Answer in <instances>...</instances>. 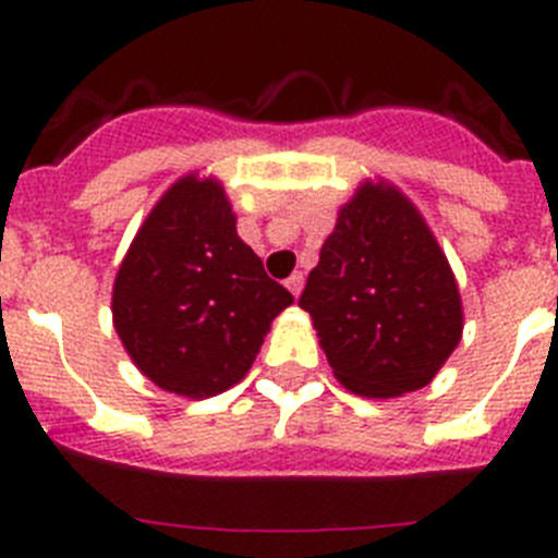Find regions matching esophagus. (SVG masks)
<instances>
[{
	"label": "esophagus",
	"mask_w": 558,
	"mask_h": 558,
	"mask_svg": "<svg viewBox=\"0 0 558 558\" xmlns=\"http://www.w3.org/2000/svg\"><path fill=\"white\" fill-rule=\"evenodd\" d=\"M284 284H288L290 293H293L295 299H299V293H302V290H304V274H299V270H295L293 276H288V282H284Z\"/></svg>",
	"instance_id": "esophagus-1"
}]
</instances>
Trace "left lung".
<instances>
[{"instance_id": "left-lung-1", "label": "left lung", "mask_w": 558, "mask_h": 558, "mask_svg": "<svg viewBox=\"0 0 558 558\" xmlns=\"http://www.w3.org/2000/svg\"><path fill=\"white\" fill-rule=\"evenodd\" d=\"M335 377L360 397L425 388L458 347L461 295L416 206L363 184L338 215L299 299Z\"/></svg>"}]
</instances>
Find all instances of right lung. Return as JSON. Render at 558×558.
I'll return each mask as SVG.
<instances>
[{
	"mask_svg": "<svg viewBox=\"0 0 558 558\" xmlns=\"http://www.w3.org/2000/svg\"><path fill=\"white\" fill-rule=\"evenodd\" d=\"M293 304L236 236L218 181L186 175L133 236L113 282V327L159 388L204 399L245 377L270 322Z\"/></svg>",
	"mask_w": 558,
	"mask_h": 558,
	"instance_id": "add662e5",
	"label": "right lung"
}]
</instances>
